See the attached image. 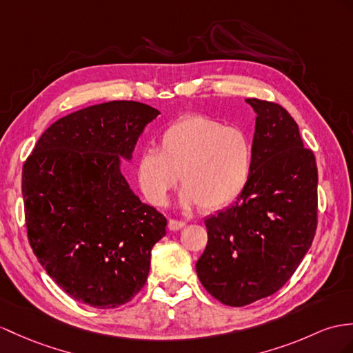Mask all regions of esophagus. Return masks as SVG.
<instances>
[{"label":"esophagus","instance_id":"esophagus-1","mask_svg":"<svg viewBox=\"0 0 353 353\" xmlns=\"http://www.w3.org/2000/svg\"><path fill=\"white\" fill-rule=\"evenodd\" d=\"M184 226H185V221H183V220H169V223H168V228L170 230H179Z\"/></svg>","mask_w":353,"mask_h":353}]
</instances>
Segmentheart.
<instances>
[{
    "mask_svg": "<svg viewBox=\"0 0 353 353\" xmlns=\"http://www.w3.org/2000/svg\"><path fill=\"white\" fill-rule=\"evenodd\" d=\"M252 142L238 127H226L205 115H185L159 137V150L139 154L136 176L147 201L166 206L170 192L184 187L183 208H225L243 193L252 170Z\"/></svg>",
    "mask_w": 353,
    "mask_h": 353,
    "instance_id": "obj_1",
    "label": "heart"
}]
</instances>
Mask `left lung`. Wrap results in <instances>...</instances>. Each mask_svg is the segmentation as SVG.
I'll use <instances>...</instances> for the list:
<instances>
[{"label": "left lung", "mask_w": 353, "mask_h": 353, "mask_svg": "<svg viewBox=\"0 0 353 353\" xmlns=\"http://www.w3.org/2000/svg\"><path fill=\"white\" fill-rule=\"evenodd\" d=\"M256 112L252 170L234 205L205 219L208 243L196 262L202 286L243 307L285 285L317 225V168L298 124L277 103L247 99Z\"/></svg>", "instance_id": "1"}]
</instances>
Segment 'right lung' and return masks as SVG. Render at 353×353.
Here are the masks:
<instances>
[{
	"instance_id": "1",
	"label": "right lung",
	"mask_w": 353,
	"mask_h": 353,
	"mask_svg": "<svg viewBox=\"0 0 353 353\" xmlns=\"http://www.w3.org/2000/svg\"><path fill=\"white\" fill-rule=\"evenodd\" d=\"M160 110L108 101L59 118L22 170L28 239L57 285L79 303L117 308L147 281L168 221L121 174L143 128Z\"/></svg>"
}]
</instances>
